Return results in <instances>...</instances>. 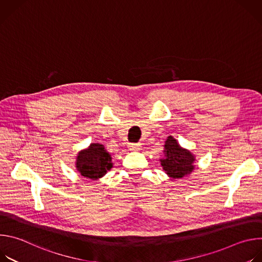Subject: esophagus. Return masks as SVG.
I'll return each instance as SVG.
<instances>
[{
    "instance_id": "obj_1",
    "label": "esophagus",
    "mask_w": 262,
    "mask_h": 262,
    "mask_svg": "<svg viewBox=\"0 0 262 262\" xmlns=\"http://www.w3.org/2000/svg\"><path fill=\"white\" fill-rule=\"evenodd\" d=\"M128 149H129V150H132V151H138V150H140V149H141V145L133 143V144L128 145Z\"/></svg>"
}]
</instances>
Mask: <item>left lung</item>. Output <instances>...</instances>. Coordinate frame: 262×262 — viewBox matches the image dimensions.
I'll list each match as a JSON object with an SVG mask.
<instances>
[{"label": "left lung", "mask_w": 262, "mask_h": 262, "mask_svg": "<svg viewBox=\"0 0 262 262\" xmlns=\"http://www.w3.org/2000/svg\"><path fill=\"white\" fill-rule=\"evenodd\" d=\"M164 147V158L160 161L170 178H182L193 172L195 156L190 150L182 148L172 136L167 138Z\"/></svg>", "instance_id": "obj_1"}]
</instances>
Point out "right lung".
<instances>
[{"mask_svg": "<svg viewBox=\"0 0 262 262\" xmlns=\"http://www.w3.org/2000/svg\"><path fill=\"white\" fill-rule=\"evenodd\" d=\"M76 167L82 176L96 180L111 170L113 163L111 155L105 150L103 145L92 143L87 149L79 152Z\"/></svg>", "mask_w": 262, "mask_h": 262, "instance_id": "right-lung-1", "label": "right lung"}]
</instances>
